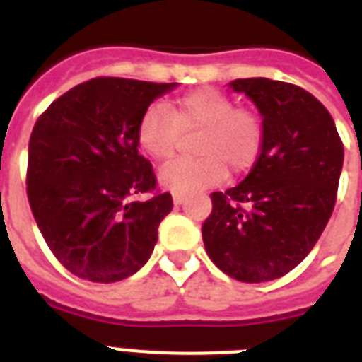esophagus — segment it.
<instances>
[{
  "mask_svg": "<svg viewBox=\"0 0 362 362\" xmlns=\"http://www.w3.org/2000/svg\"><path fill=\"white\" fill-rule=\"evenodd\" d=\"M173 201H175L176 206H180V204H184L186 197H184V195H180V193H175V195H173Z\"/></svg>",
  "mask_w": 362,
  "mask_h": 362,
  "instance_id": "obj_1",
  "label": "esophagus"
}]
</instances>
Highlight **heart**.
<instances>
[{
	"instance_id": "b5f03b06",
	"label": "heart",
	"mask_w": 362,
	"mask_h": 362,
	"mask_svg": "<svg viewBox=\"0 0 362 362\" xmlns=\"http://www.w3.org/2000/svg\"><path fill=\"white\" fill-rule=\"evenodd\" d=\"M199 131L192 161H173L159 170L161 186L175 193H195L257 165L264 148L263 116L214 88H199L173 99L167 109L152 105L136 124L142 152L159 163L175 158L182 135Z\"/></svg>"
}]
</instances>
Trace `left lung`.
I'll list each match as a JSON object with an SVG mask.
<instances>
[{"mask_svg": "<svg viewBox=\"0 0 362 362\" xmlns=\"http://www.w3.org/2000/svg\"><path fill=\"white\" fill-rule=\"evenodd\" d=\"M231 86L257 105L267 139L250 175L210 195L201 231L218 269L259 284L286 276L320 240L337 203L344 144L331 112L300 86L261 76Z\"/></svg>", "mask_w": 362, "mask_h": 362, "instance_id": "8db88e82", "label": "left lung"}]
</instances>
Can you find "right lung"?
I'll return each mask as SVG.
<instances>
[{
  "mask_svg": "<svg viewBox=\"0 0 362 362\" xmlns=\"http://www.w3.org/2000/svg\"><path fill=\"white\" fill-rule=\"evenodd\" d=\"M175 86L98 76L65 92L33 125L28 201L50 252L71 274L112 284L152 255L173 197L159 192L152 163L139 153L136 124Z\"/></svg>",
  "mask_w": 362,
  "mask_h": 362,
  "instance_id": "add662e5",
  "label": "right lung"
}]
</instances>
